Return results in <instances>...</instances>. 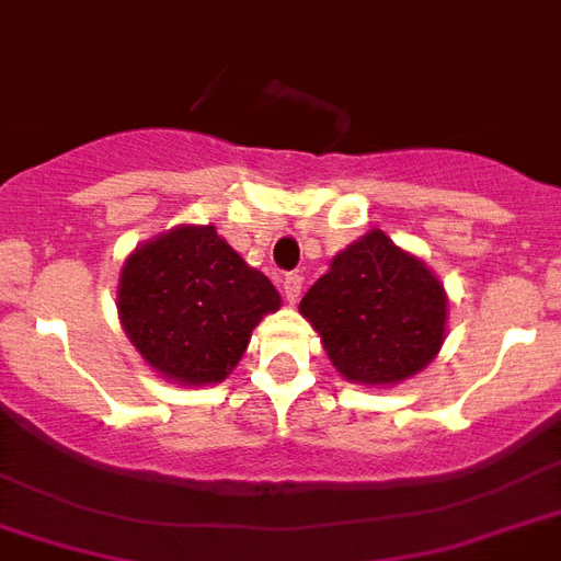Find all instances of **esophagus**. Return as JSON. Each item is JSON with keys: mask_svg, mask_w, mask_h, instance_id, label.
Listing matches in <instances>:
<instances>
[{"mask_svg": "<svg viewBox=\"0 0 561 561\" xmlns=\"http://www.w3.org/2000/svg\"><path fill=\"white\" fill-rule=\"evenodd\" d=\"M282 294H285V299L294 305L296 299H299V294H302V276H299V273H285V279H282Z\"/></svg>", "mask_w": 561, "mask_h": 561, "instance_id": "1", "label": "esophagus"}]
</instances>
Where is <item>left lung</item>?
<instances>
[{
    "label": "left lung",
    "instance_id": "obj_1",
    "mask_svg": "<svg viewBox=\"0 0 561 561\" xmlns=\"http://www.w3.org/2000/svg\"><path fill=\"white\" fill-rule=\"evenodd\" d=\"M299 311L320 331L336 371L368 386L421 371L446 331L444 285L383 230L345 248L302 296Z\"/></svg>",
    "mask_w": 561,
    "mask_h": 561
}]
</instances>
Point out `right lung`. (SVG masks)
I'll return each mask as SVG.
<instances>
[{
	"label": "right lung",
	"instance_id": "1",
	"mask_svg": "<svg viewBox=\"0 0 561 561\" xmlns=\"http://www.w3.org/2000/svg\"><path fill=\"white\" fill-rule=\"evenodd\" d=\"M265 273L244 265L216 227H178L126 259L117 311L131 345L175 383H218L279 308Z\"/></svg>",
	"mask_w": 561,
	"mask_h": 561
}]
</instances>
